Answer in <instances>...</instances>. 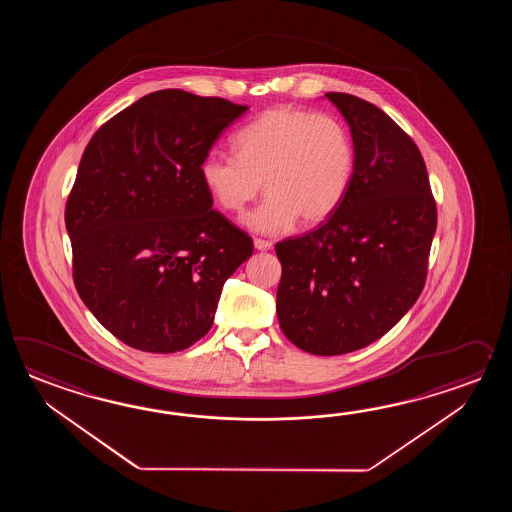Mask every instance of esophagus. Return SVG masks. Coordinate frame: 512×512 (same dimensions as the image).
<instances>
[{
  "label": "esophagus",
  "instance_id": "34e87169",
  "mask_svg": "<svg viewBox=\"0 0 512 512\" xmlns=\"http://www.w3.org/2000/svg\"><path fill=\"white\" fill-rule=\"evenodd\" d=\"M254 247H256L258 251H269V249H272V243L271 241L256 238V240H254Z\"/></svg>",
  "mask_w": 512,
  "mask_h": 512
}]
</instances>
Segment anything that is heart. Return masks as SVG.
<instances>
[{
    "label": "heart",
    "instance_id": "b5f03b06",
    "mask_svg": "<svg viewBox=\"0 0 512 512\" xmlns=\"http://www.w3.org/2000/svg\"><path fill=\"white\" fill-rule=\"evenodd\" d=\"M238 155L210 152L199 175L219 207L241 212L269 194L245 223L256 232L280 234L296 219L316 225L348 194L355 174V146L346 124L331 115L272 108L234 137Z\"/></svg>",
    "mask_w": 512,
    "mask_h": 512
}]
</instances>
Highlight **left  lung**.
I'll return each mask as SVG.
<instances>
[{
  "instance_id": "obj_1",
  "label": "left lung",
  "mask_w": 512,
  "mask_h": 512,
  "mask_svg": "<svg viewBox=\"0 0 512 512\" xmlns=\"http://www.w3.org/2000/svg\"><path fill=\"white\" fill-rule=\"evenodd\" d=\"M348 122L355 174L318 227L276 243L283 335L313 355H344L386 335L423 291L437 227L425 161L382 109L326 93Z\"/></svg>"
}]
</instances>
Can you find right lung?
Returning a JSON list of instances; mask_svg holds the SVG:
<instances>
[{"mask_svg": "<svg viewBox=\"0 0 512 512\" xmlns=\"http://www.w3.org/2000/svg\"><path fill=\"white\" fill-rule=\"evenodd\" d=\"M163 89L98 128L67 197L73 280L98 322L130 348L175 353L212 327L252 240L218 210L199 166L247 111Z\"/></svg>", "mask_w": 512, "mask_h": 512, "instance_id": "right-lung-1", "label": "right lung"}]
</instances>
